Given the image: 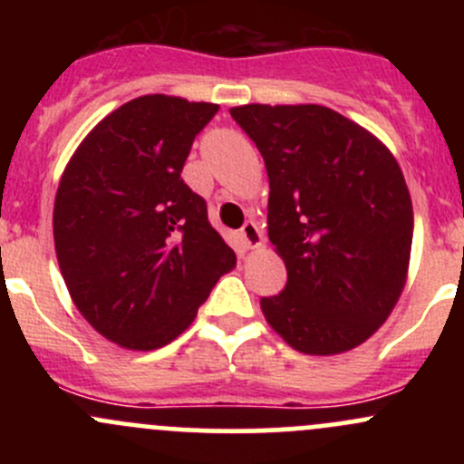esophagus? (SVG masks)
<instances>
[{
    "label": "esophagus",
    "mask_w": 464,
    "mask_h": 464,
    "mask_svg": "<svg viewBox=\"0 0 464 464\" xmlns=\"http://www.w3.org/2000/svg\"><path fill=\"white\" fill-rule=\"evenodd\" d=\"M240 237L246 249H258V246H262V231L256 222H245V227L240 228Z\"/></svg>",
    "instance_id": "esophagus-1"
}]
</instances>
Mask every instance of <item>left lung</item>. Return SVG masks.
Returning a JSON list of instances; mask_svg holds the SVG:
<instances>
[{
  "label": "left lung",
  "mask_w": 464,
  "mask_h": 464,
  "mask_svg": "<svg viewBox=\"0 0 464 464\" xmlns=\"http://www.w3.org/2000/svg\"><path fill=\"white\" fill-rule=\"evenodd\" d=\"M233 121L269 177L266 228L287 285L262 296L266 323L305 354L357 348L404 289L413 204L395 157L321 105H242Z\"/></svg>",
  "instance_id": "obj_1"
}]
</instances>
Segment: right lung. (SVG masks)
<instances>
[{
	"instance_id": "1",
	"label": "right lung",
	"mask_w": 464,
	"mask_h": 464,
	"mask_svg": "<svg viewBox=\"0 0 464 464\" xmlns=\"http://www.w3.org/2000/svg\"><path fill=\"white\" fill-rule=\"evenodd\" d=\"M213 102L150 93L101 121L60 179L58 265L93 330L130 350L170 343L236 254L181 170Z\"/></svg>"
}]
</instances>
